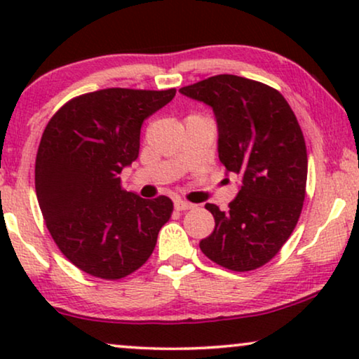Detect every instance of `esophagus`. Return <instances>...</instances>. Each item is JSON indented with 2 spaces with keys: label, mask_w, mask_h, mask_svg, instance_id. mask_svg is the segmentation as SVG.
<instances>
[{
  "label": "esophagus",
  "mask_w": 359,
  "mask_h": 359,
  "mask_svg": "<svg viewBox=\"0 0 359 359\" xmlns=\"http://www.w3.org/2000/svg\"><path fill=\"white\" fill-rule=\"evenodd\" d=\"M194 204L188 203V201H181V199H176L175 201V209L176 210H188V209H193Z\"/></svg>",
  "instance_id": "34e87169"
}]
</instances>
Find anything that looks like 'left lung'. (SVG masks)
<instances>
[{"instance_id": "8db88e82", "label": "left lung", "mask_w": 359, "mask_h": 359, "mask_svg": "<svg viewBox=\"0 0 359 359\" xmlns=\"http://www.w3.org/2000/svg\"><path fill=\"white\" fill-rule=\"evenodd\" d=\"M180 93L212 107L219 160L240 178L229 210L205 204L215 227L199 247L232 271L263 266L291 237L306 198L307 150L296 116L281 93L243 76H210Z\"/></svg>"}]
</instances>
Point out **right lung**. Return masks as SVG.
<instances>
[{
  "label": "right lung",
  "instance_id": "right-lung-1",
  "mask_svg": "<svg viewBox=\"0 0 359 359\" xmlns=\"http://www.w3.org/2000/svg\"><path fill=\"white\" fill-rule=\"evenodd\" d=\"M165 91L107 88L73 97L43 130L36 193L60 252L91 276L121 279L150 258L173 203L121 188V171L137 160L147 117L168 104Z\"/></svg>",
  "mask_w": 359,
  "mask_h": 359
}]
</instances>
